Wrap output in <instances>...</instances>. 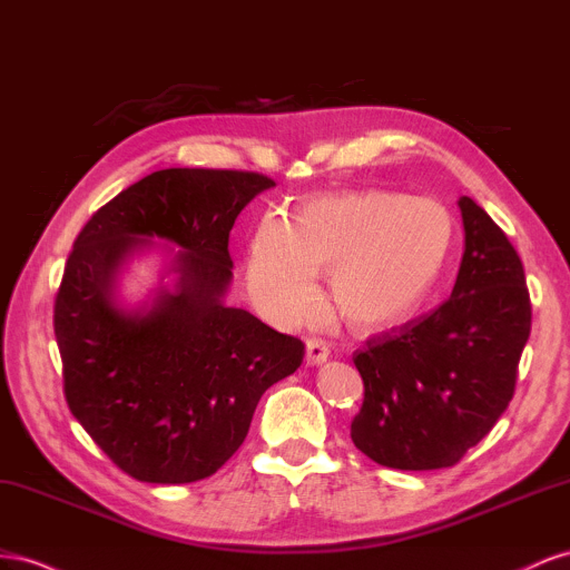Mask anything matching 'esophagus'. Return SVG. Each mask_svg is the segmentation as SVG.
I'll return each instance as SVG.
<instances>
[{
	"label": "esophagus",
	"instance_id": "esophagus-1",
	"mask_svg": "<svg viewBox=\"0 0 570 570\" xmlns=\"http://www.w3.org/2000/svg\"><path fill=\"white\" fill-rule=\"evenodd\" d=\"M327 357H330V348L322 338H307V344H305V363L307 365L311 367L322 365Z\"/></svg>",
	"mask_w": 570,
	"mask_h": 570
}]
</instances>
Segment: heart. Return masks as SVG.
<instances>
[{"label": "heart", "instance_id": "obj_1", "mask_svg": "<svg viewBox=\"0 0 570 570\" xmlns=\"http://www.w3.org/2000/svg\"><path fill=\"white\" fill-rule=\"evenodd\" d=\"M453 217L432 198L363 190L320 195L294 224L267 215L248 248V284L282 324L311 317L317 272L330 269V298L355 332H380L409 320L442 274Z\"/></svg>", "mask_w": 570, "mask_h": 570}]
</instances>
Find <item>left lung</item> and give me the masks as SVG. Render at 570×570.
<instances>
[{"mask_svg":"<svg viewBox=\"0 0 570 570\" xmlns=\"http://www.w3.org/2000/svg\"><path fill=\"white\" fill-rule=\"evenodd\" d=\"M459 207L465 250L451 298L353 355L365 399L351 439L386 468L456 465L513 399L532 322L523 263L473 198Z\"/></svg>","mask_w":570,"mask_h":570,"instance_id":"8db88e82","label":"left lung"}]
</instances>
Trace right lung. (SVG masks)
<instances>
[{"mask_svg": "<svg viewBox=\"0 0 570 570\" xmlns=\"http://www.w3.org/2000/svg\"><path fill=\"white\" fill-rule=\"evenodd\" d=\"M274 181L229 169H159L97 209L55 301L63 394L124 473L186 484L215 475L248 434L257 401L294 375L305 346L224 303L229 234ZM167 242L168 267L138 306L118 296L128 258Z\"/></svg>", "mask_w": 570, "mask_h": 570, "instance_id": "1", "label": "right lung"}]
</instances>
